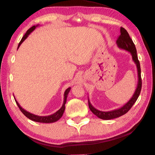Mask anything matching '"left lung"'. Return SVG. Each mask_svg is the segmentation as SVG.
Listing matches in <instances>:
<instances>
[{"label":"left lung","mask_w":155,"mask_h":155,"mask_svg":"<svg viewBox=\"0 0 155 155\" xmlns=\"http://www.w3.org/2000/svg\"><path fill=\"white\" fill-rule=\"evenodd\" d=\"M116 44L119 48L125 50V51L129 52L131 54V55H132L133 61H134V63L136 64V67H137L138 82L137 87H136V90L134 94H133V96L131 97V98L124 104V105H123L122 107H120V108H118L117 109L111 110V111H99V110L94 108V107L91 105L90 100L88 99V104L91 111L92 112L94 115H96L97 117H99V118L106 120L116 118V117H119L120 116H122V115H124L125 114H127V113L130 109L131 107H133V104H135L136 101L137 100L141 90V68L140 61H139L138 60L137 54V50H136L135 44L133 43V40H131V38H130V36L128 35L127 30L123 27L120 28V35L119 36V38H117Z\"/></svg>","instance_id":"left-lung-1"}]
</instances>
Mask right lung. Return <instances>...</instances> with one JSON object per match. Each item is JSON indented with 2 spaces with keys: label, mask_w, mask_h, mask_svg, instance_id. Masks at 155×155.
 Listing matches in <instances>:
<instances>
[{
  "label": "right lung",
  "mask_w": 155,
  "mask_h": 155,
  "mask_svg": "<svg viewBox=\"0 0 155 155\" xmlns=\"http://www.w3.org/2000/svg\"><path fill=\"white\" fill-rule=\"evenodd\" d=\"M38 25L37 26H33L32 27L30 28L29 29H28L27 33L25 34V35L23 36V38H22V40L20 41L19 44H18V49L19 48L20 46L21 45V44H22L23 41H24L26 39L28 38V36L30 35V33L31 32H33V31L35 29V28L38 27ZM70 90H71V87H69L64 92V103H63L62 104V107L60 108L58 111L57 112L54 113V114H52V115H47V116H40V115H37L35 114H31V113H29L27 111H26L25 109H24L23 108H22V107H21L19 103H18V101L15 100V98H14L15 101V103H16L17 105L19 107V109L22 112V114H24L26 117H28V119H30L31 120H33L34 122H41V123H52V122H57V120H59L61 117H62L63 114H64V112L65 111V104L66 103V100H67V97H68V93L70 92Z\"/></svg>",
  "instance_id": "add662e5"
}]
</instances>
